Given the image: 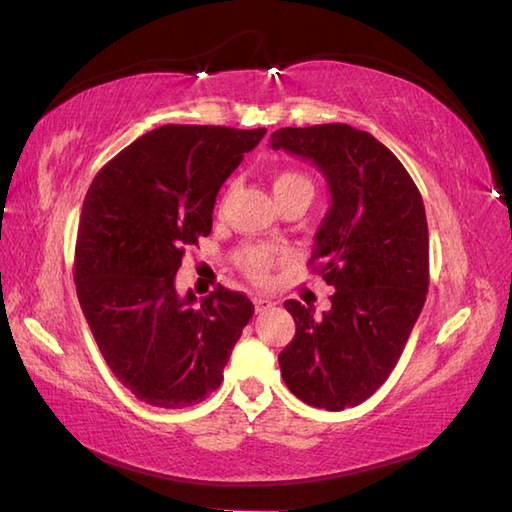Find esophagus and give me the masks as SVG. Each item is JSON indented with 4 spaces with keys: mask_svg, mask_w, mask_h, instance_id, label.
Masks as SVG:
<instances>
[{
    "mask_svg": "<svg viewBox=\"0 0 512 512\" xmlns=\"http://www.w3.org/2000/svg\"><path fill=\"white\" fill-rule=\"evenodd\" d=\"M253 302H255L257 313H264V310H268V308H273V306H275L273 299H268V297H255Z\"/></svg>",
    "mask_w": 512,
    "mask_h": 512,
    "instance_id": "1",
    "label": "esophagus"
}]
</instances>
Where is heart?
<instances>
[{"label":"heart","instance_id":"b5f03b06","mask_svg":"<svg viewBox=\"0 0 512 512\" xmlns=\"http://www.w3.org/2000/svg\"><path fill=\"white\" fill-rule=\"evenodd\" d=\"M313 190H315L313 182H310L304 173H299V170H293V168L277 170L273 177V193L279 204L293 197H306L310 202V199H313ZM282 259H284V253H279V250L273 246L246 244L242 250H239L237 262L253 282L264 284L270 275V270L282 262Z\"/></svg>","mask_w":512,"mask_h":512}]
</instances>
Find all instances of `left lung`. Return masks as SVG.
Wrapping results in <instances>:
<instances>
[{
  "instance_id": "obj_1",
  "label": "left lung",
  "mask_w": 512,
  "mask_h": 512,
  "mask_svg": "<svg viewBox=\"0 0 512 512\" xmlns=\"http://www.w3.org/2000/svg\"><path fill=\"white\" fill-rule=\"evenodd\" d=\"M270 146L310 159L333 197L308 266L335 293L322 317L297 299L284 302L295 337L279 353L282 377L308 406L344 410L386 382L424 308V202L402 162L348 124L279 128Z\"/></svg>"
}]
</instances>
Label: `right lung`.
<instances>
[{
  "mask_svg": "<svg viewBox=\"0 0 512 512\" xmlns=\"http://www.w3.org/2000/svg\"><path fill=\"white\" fill-rule=\"evenodd\" d=\"M266 128L166 124L135 139L90 184L75 244V286L108 368L157 408L204 402L255 306L217 286L197 302L175 275L213 230L219 188Z\"/></svg>",
  "mask_w": 512,
  "mask_h": 512,
  "instance_id": "add662e5",
  "label": "right lung"
}]
</instances>
